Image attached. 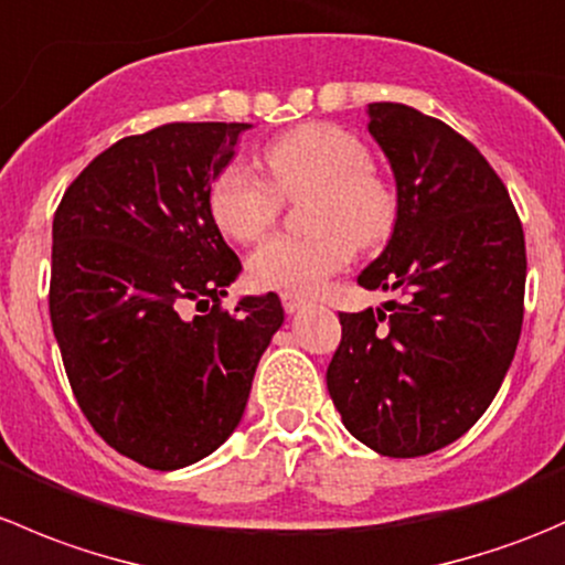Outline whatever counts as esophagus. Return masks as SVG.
Wrapping results in <instances>:
<instances>
[{"instance_id":"1","label":"esophagus","mask_w":565,"mask_h":565,"mask_svg":"<svg viewBox=\"0 0 565 565\" xmlns=\"http://www.w3.org/2000/svg\"><path fill=\"white\" fill-rule=\"evenodd\" d=\"M281 303H284V311H287V315H298L300 309H306V300L298 298V295H289V292L281 295Z\"/></svg>"}]
</instances>
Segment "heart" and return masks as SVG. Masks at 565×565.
Returning a JSON list of instances; mask_svg holds the SVG:
<instances>
[{
  "label": "heart",
  "instance_id": "heart-1",
  "mask_svg": "<svg viewBox=\"0 0 565 565\" xmlns=\"http://www.w3.org/2000/svg\"><path fill=\"white\" fill-rule=\"evenodd\" d=\"M267 180L248 163H226L210 185V215L226 237L254 243L276 224L281 199L306 202V237H270L248 256L254 287L309 295L352 259L377 248L396 224V191L372 169V152L350 130L306 122L262 152Z\"/></svg>",
  "mask_w": 565,
  "mask_h": 565
}]
</instances>
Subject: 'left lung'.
Returning a JSON list of instances; mask_svg holds the SVG:
<instances>
[{
    "label": "left lung",
    "instance_id": "1",
    "mask_svg": "<svg viewBox=\"0 0 565 565\" xmlns=\"http://www.w3.org/2000/svg\"><path fill=\"white\" fill-rule=\"evenodd\" d=\"M396 180V224L358 276L396 298L344 315L328 391L347 431L409 459L459 440L514 361L525 235L503 180L457 130L404 104H369Z\"/></svg>",
    "mask_w": 565,
    "mask_h": 565
}]
</instances>
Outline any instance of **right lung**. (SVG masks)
I'll list each match as a JSON object with an SVG mask.
<instances>
[{
	"instance_id": "obj_1",
	"label": "right lung",
	"mask_w": 565,
	"mask_h": 565,
	"mask_svg": "<svg viewBox=\"0 0 565 565\" xmlns=\"http://www.w3.org/2000/svg\"><path fill=\"white\" fill-rule=\"evenodd\" d=\"M248 128L169 122L125 136L54 215L49 311L73 396L114 451L152 470L193 465L237 429L284 322L273 292L221 309L241 259L207 196ZM188 302L203 315L182 318Z\"/></svg>"
}]
</instances>
